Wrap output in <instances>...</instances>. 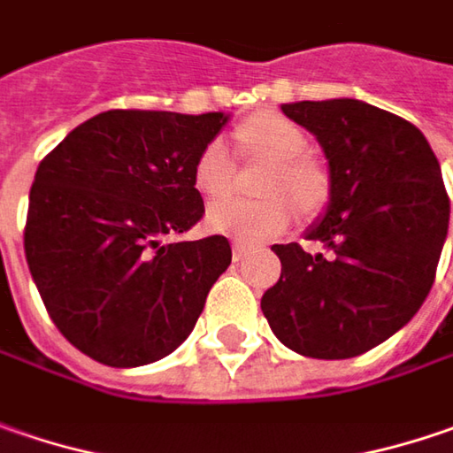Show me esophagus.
I'll return each instance as SVG.
<instances>
[{
  "label": "esophagus",
  "instance_id": "obj_1",
  "mask_svg": "<svg viewBox=\"0 0 453 453\" xmlns=\"http://www.w3.org/2000/svg\"><path fill=\"white\" fill-rule=\"evenodd\" d=\"M247 255H250V250H247L244 244H239V242L232 244V257H234V262H242Z\"/></svg>",
  "mask_w": 453,
  "mask_h": 453
}]
</instances>
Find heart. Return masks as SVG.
<instances>
[{
	"instance_id": "1",
	"label": "heart",
	"mask_w": 453,
	"mask_h": 453,
	"mask_svg": "<svg viewBox=\"0 0 453 453\" xmlns=\"http://www.w3.org/2000/svg\"><path fill=\"white\" fill-rule=\"evenodd\" d=\"M234 140L242 155L270 160V168L260 180L265 198H226L214 203L206 214L211 232L242 244H255L280 234L296 211L311 216L324 209L328 201V175L321 165L303 157L308 140L301 127L280 114L262 111L237 127ZM193 183L209 198L232 193L237 183V163L224 140L206 142L196 155Z\"/></svg>"
}]
</instances>
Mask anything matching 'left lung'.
<instances>
[{
	"label": "left lung",
	"mask_w": 453,
	"mask_h": 453,
	"mask_svg": "<svg viewBox=\"0 0 453 453\" xmlns=\"http://www.w3.org/2000/svg\"><path fill=\"white\" fill-rule=\"evenodd\" d=\"M328 160V206L305 239L275 244L280 280L262 313L288 349L349 359L403 328L426 301L449 232L441 168L418 127L357 99L283 104Z\"/></svg>",
	"instance_id": "left-lung-1"
}]
</instances>
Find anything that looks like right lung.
Wrapping results in <instances>:
<instances>
[{"label":"right lung","instance_id":"1","mask_svg":"<svg viewBox=\"0 0 453 453\" xmlns=\"http://www.w3.org/2000/svg\"><path fill=\"white\" fill-rule=\"evenodd\" d=\"M226 119L111 109L37 165L25 257L58 331L91 359L140 367L168 357L229 267L221 234L165 244L203 216L193 163Z\"/></svg>","mask_w":453,"mask_h":453}]
</instances>
